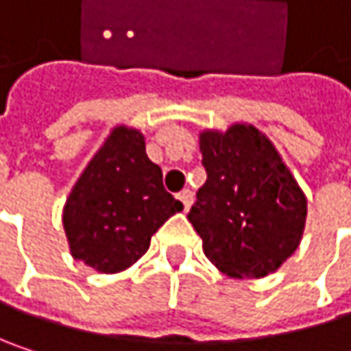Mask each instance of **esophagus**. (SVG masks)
Returning a JSON list of instances; mask_svg holds the SVG:
<instances>
[{
	"instance_id": "1",
	"label": "esophagus",
	"mask_w": 351,
	"mask_h": 351,
	"mask_svg": "<svg viewBox=\"0 0 351 351\" xmlns=\"http://www.w3.org/2000/svg\"><path fill=\"white\" fill-rule=\"evenodd\" d=\"M176 197L180 199V203H182L184 211H189V207H191V203H193V191H191V189H182Z\"/></svg>"
}]
</instances>
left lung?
<instances>
[{
	"label": "left lung",
	"instance_id": "left-lung-1",
	"mask_svg": "<svg viewBox=\"0 0 351 351\" xmlns=\"http://www.w3.org/2000/svg\"><path fill=\"white\" fill-rule=\"evenodd\" d=\"M205 184L189 211L203 252L232 278H262L301 244L307 197L282 156L252 123L199 134Z\"/></svg>",
	"mask_w": 351,
	"mask_h": 351
}]
</instances>
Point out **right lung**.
<instances>
[{"instance_id":"1","label":"right lung","mask_w":351,"mask_h":351,"mask_svg":"<svg viewBox=\"0 0 351 351\" xmlns=\"http://www.w3.org/2000/svg\"><path fill=\"white\" fill-rule=\"evenodd\" d=\"M182 203L165 189L162 171L146 154L144 134L115 125L77 178L62 226L71 256L101 274L138 262L158 228Z\"/></svg>"}]
</instances>
